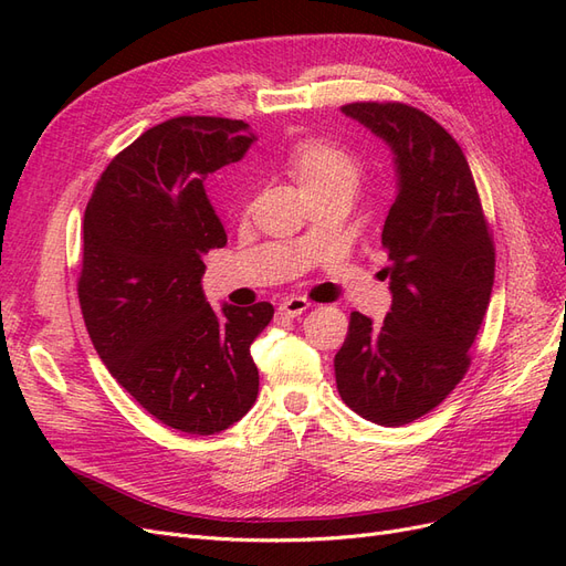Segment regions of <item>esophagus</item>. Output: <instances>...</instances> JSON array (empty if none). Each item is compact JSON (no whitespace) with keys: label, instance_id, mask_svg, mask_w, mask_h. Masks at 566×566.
<instances>
[{"label":"esophagus","instance_id":"obj_1","mask_svg":"<svg viewBox=\"0 0 566 566\" xmlns=\"http://www.w3.org/2000/svg\"><path fill=\"white\" fill-rule=\"evenodd\" d=\"M312 306V302L310 300H304V297H285L283 302H281V306H279V314L281 316H285V318H295V316H300V314H304L306 310H310Z\"/></svg>","mask_w":566,"mask_h":566}]
</instances>
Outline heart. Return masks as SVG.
<instances>
[{"mask_svg":"<svg viewBox=\"0 0 566 566\" xmlns=\"http://www.w3.org/2000/svg\"><path fill=\"white\" fill-rule=\"evenodd\" d=\"M285 167L306 193L339 181L356 184L358 179V165L352 153L318 136H306L290 146Z\"/></svg>","mask_w":566,"mask_h":566,"instance_id":"heart-1","label":"heart"}]
</instances>
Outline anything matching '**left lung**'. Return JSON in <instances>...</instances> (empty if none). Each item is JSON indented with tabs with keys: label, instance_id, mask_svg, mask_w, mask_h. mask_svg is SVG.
I'll return each instance as SVG.
<instances>
[{
	"label": "left lung",
	"instance_id": "1",
	"mask_svg": "<svg viewBox=\"0 0 566 566\" xmlns=\"http://www.w3.org/2000/svg\"><path fill=\"white\" fill-rule=\"evenodd\" d=\"M391 148L394 198L382 229L391 310L375 325L354 312L335 354L342 401L399 427L439 406L470 368L489 310L495 250L465 153L437 119L406 104L342 106Z\"/></svg>",
	"mask_w": 566,
	"mask_h": 566
}]
</instances>
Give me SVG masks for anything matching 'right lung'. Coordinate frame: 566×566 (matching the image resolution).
Returning a JSON list of instances; mask_svg holds the SVG:
<instances>
[{
    "mask_svg": "<svg viewBox=\"0 0 566 566\" xmlns=\"http://www.w3.org/2000/svg\"><path fill=\"white\" fill-rule=\"evenodd\" d=\"M254 134L243 119L184 115L117 153L84 210L80 310L113 378L163 424L214 434L260 391L250 345L269 302L205 300L202 254L227 245L205 179L238 163Z\"/></svg>",
    "mask_w": 566,
    "mask_h": 566,
    "instance_id": "1",
    "label": "right lung"
}]
</instances>
